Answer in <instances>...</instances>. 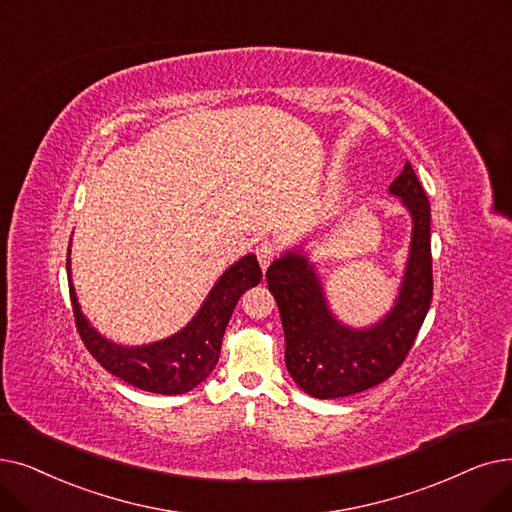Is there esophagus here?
Masks as SVG:
<instances>
[{
	"label": "esophagus",
	"instance_id": "esophagus-1",
	"mask_svg": "<svg viewBox=\"0 0 512 512\" xmlns=\"http://www.w3.org/2000/svg\"><path fill=\"white\" fill-rule=\"evenodd\" d=\"M255 255H257V259H259L261 270H268L270 263H272V261L276 259V255H278V249H276L274 242L261 240V242L257 244V247H255Z\"/></svg>",
	"mask_w": 512,
	"mask_h": 512
}]
</instances>
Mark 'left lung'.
<instances>
[{
  "instance_id": "1",
  "label": "left lung",
  "mask_w": 512,
  "mask_h": 512,
  "mask_svg": "<svg viewBox=\"0 0 512 512\" xmlns=\"http://www.w3.org/2000/svg\"><path fill=\"white\" fill-rule=\"evenodd\" d=\"M412 215V240L399 295L389 314L368 328L341 324L305 255L288 251L268 272L284 328V362L311 397L332 399L366 391L402 366L433 299L431 205L410 163L389 186Z\"/></svg>"
}]
</instances>
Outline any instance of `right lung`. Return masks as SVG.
Instances as JSON below:
<instances>
[{
    "label": "right lung",
    "mask_w": 512,
    "mask_h": 512,
    "mask_svg": "<svg viewBox=\"0 0 512 512\" xmlns=\"http://www.w3.org/2000/svg\"><path fill=\"white\" fill-rule=\"evenodd\" d=\"M66 274H69L75 324L87 351L102 368L119 376L127 385L161 395L186 393L207 379L219 360L221 339L240 295L261 280L257 257L244 255L221 274L201 309L180 332L150 345L125 347L104 339L81 314L71 282V242L66 255Z\"/></svg>",
    "instance_id": "1"
}]
</instances>
